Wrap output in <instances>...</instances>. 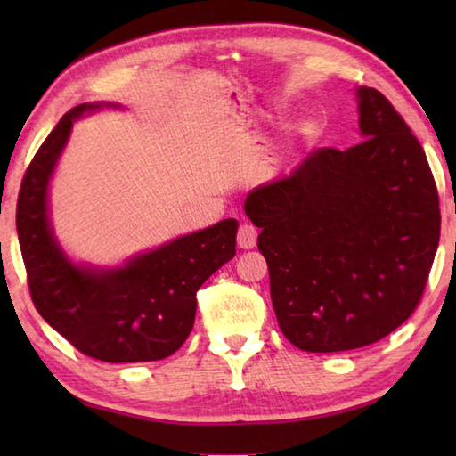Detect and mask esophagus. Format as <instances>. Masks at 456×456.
Returning a JSON list of instances; mask_svg holds the SVG:
<instances>
[{
	"label": "esophagus",
	"instance_id": "1",
	"mask_svg": "<svg viewBox=\"0 0 456 456\" xmlns=\"http://www.w3.org/2000/svg\"><path fill=\"white\" fill-rule=\"evenodd\" d=\"M256 237H258L256 229L253 225H248V223H243L237 231V245L245 250L253 248L256 245Z\"/></svg>",
	"mask_w": 456,
	"mask_h": 456
}]
</instances>
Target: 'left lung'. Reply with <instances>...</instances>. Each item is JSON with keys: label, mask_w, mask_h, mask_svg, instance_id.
<instances>
[{"label": "left lung", "mask_w": 456, "mask_h": 456, "mask_svg": "<svg viewBox=\"0 0 456 456\" xmlns=\"http://www.w3.org/2000/svg\"><path fill=\"white\" fill-rule=\"evenodd\" d=\"M362 142L314 151L248 193L270 297L289 343L307 353L380 341L423 297L441 235L437 183L408 123L358 88Z\"/></svg>", "instance_id": "obj_1"}]
</instances>
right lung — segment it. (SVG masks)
<instances>
[{"mask_svg": "<svg viewBox=\"0 0 456 456\" xmlns=\"http://www.w3.org/2000/svg\"><path fill=\"white\" fill-rule=\"evenodd\" d=\"M76 105L38 147L17 198V235L37 312L68 343L103 362H151L174 354L196 317L200 286L235 256L237 221L180 237L118 270L74 266L48 225L46 188L76 118Z\"/></svg>", "mask_w": 456, "mask_h": 456, "instance_id": "obj_1", "label": "right lung"}]
</instances>
